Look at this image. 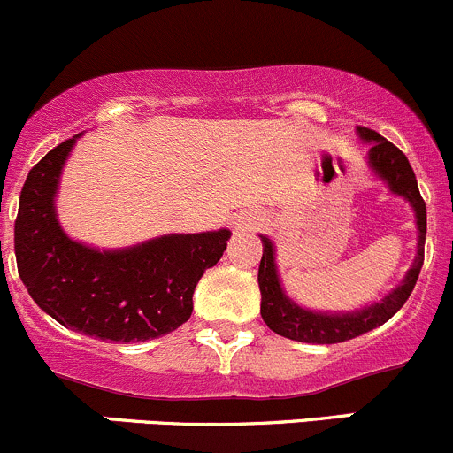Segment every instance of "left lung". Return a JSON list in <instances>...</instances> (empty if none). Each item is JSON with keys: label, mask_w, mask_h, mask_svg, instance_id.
I'll return each mask as SVG.
<instances>
[{"label": "left lung", "mask_w": 453, "mask_h": 453, "mask_svg": "<svg viewBox=\"0 0 453 453\" xmlns=\"http://www.w3.org/2000/svg\"><path fill=\"white\" fill-rule=\"evenodd\" d=\"M357 133H360L362 139H366L371 143L368 163L377 172V176L384 179L395 194L408 198L410 204L414 207L418 226L417 259H414L412 268L405 274L403 283H401L397 290L390 292L381 303H375V305L365 307L360 311H351V314H316V311L303 310L295 301H290V298L283 295L281 283H279L277 265H274L273 242L268 237H261L264 255H261L257 274L261 290V319H264V323L274 334L283 335V338L311 344H335L344 342V340H351L356 335H362L366 331L380 327L388 319H393L401 307H403V303L408 301L410 295H412L414 286H417L423 257H426L427 233L426 200L421 198V192H418L417 176H414L408 157L395 143H390L388 139H384L375 130L365 128V126H357Z\"/></svg>", "instance_id": "left-lung-1"}]
</instances>
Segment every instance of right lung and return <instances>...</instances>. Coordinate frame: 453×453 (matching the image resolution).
<instances>
[{"label":"right lung","instance_id":"1","mask_svg":"<svg viewBox=\"0 0 453 453\" xmlns=\"http://www.w3.org/2000/svg\"><path fill=\"white\" fill-rule=\"evenodd\" d=\"M78 137L65 139L27 174L15 220L19 277L63 327L115 342H143L188 323L194 290L231 231L163 235L124 250L69 240L54 213L58 176Z\"/></svg>","mask_w":453,"mask_h":453}]
</instances>
